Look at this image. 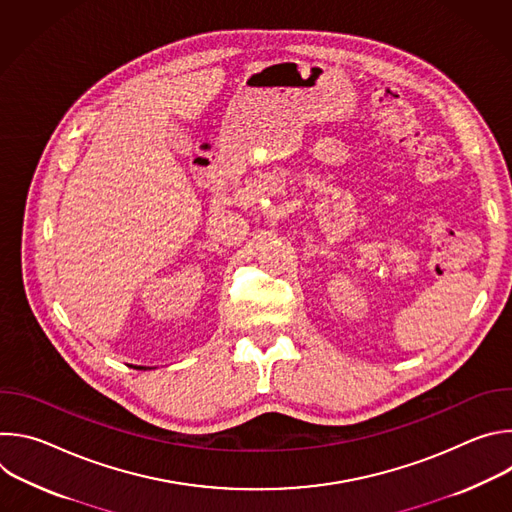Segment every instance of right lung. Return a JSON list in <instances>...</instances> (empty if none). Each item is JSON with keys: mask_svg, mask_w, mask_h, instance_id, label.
<instances>
[{"mask_svg": "<svg viewBox=\"0 0 512 512\" xmlns=\"http://www.w3.org/2000/svg\"><path fill=\"white\" fill-rule=\"evenodd\" d=\"M133 369H139V371H145V369H150V367H133Z\"/></svg>", "mask_w": 512, "mask_h": 512, "instance_id": "right-lung-1", "label": "right lung"}]
</instances>
